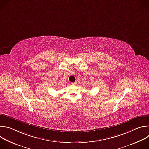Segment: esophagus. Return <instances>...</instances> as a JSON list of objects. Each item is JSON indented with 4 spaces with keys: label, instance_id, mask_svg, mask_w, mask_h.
<instances>
[{
    "label": "esophagus",
    "instance_id": "esophagus-1",
    "mask_svg": "<svg viewBox=\"0 0 149 149\" xmlns=\"http://www.w3.org/2000/svg\"><path fill=\"white\" fill-rule=\"evenodd\" d=\"M77 82H71V85H77Z\"/></svg>",
    "mask_w": 149,
    "mask_h": 149
}]
</instances>
